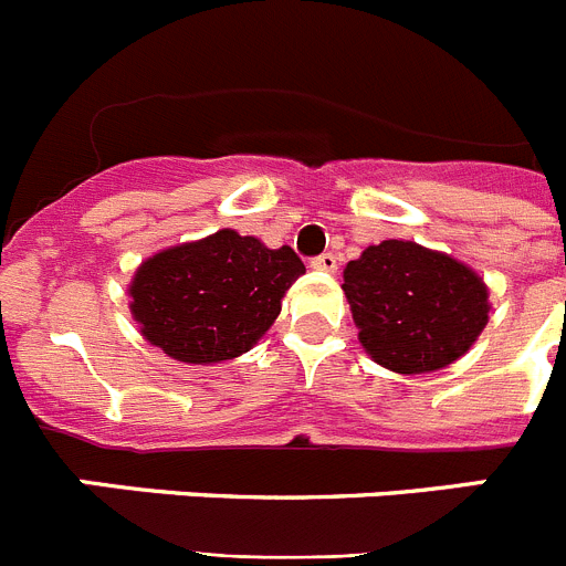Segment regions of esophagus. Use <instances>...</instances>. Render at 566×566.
<instances>
[{
	"label": "esophagus",
	"mask_w": 566,
	"mask_h": 566,
	"mask_svg": "<svg viewBox=\"0 0 566 566\" xmlns=\"http://www.w3.org/2000/svg\"><path fill=\"white\" fill-rule=\"evenodd\" d=\"M312 269H314V272L334 274V272H337V258H334L332 252L319 254V258H314V260H312Z\"/></svg>",
	"instance_id": "1"
}]
</instances>
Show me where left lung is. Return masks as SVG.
I'll list each match as a JSON object with an SVG mask.
<instances>
[{"label": "left lung", "instance_id": "1", "mask_svg": "<svg viewBox=\"0 0 566 566\" xmlns=\"http://www.w3.org/2000/svg\"><path fill=\"white\" fill-rule=\"evenodd\" d=\"M359 345L394 374H431L470 352L488 326L479 272L413 240H382L343 269Z\"/></svg>", "mask_w": 566, "mask_h": 566}]
</instances>
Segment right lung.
Here are the masks:
<instances>
[{
    "instance_id": "1",
    "label": "right lung",
    "mask_w": 566,
    "mask_h": 566,
    "mask_svg": "<svg viewBox=\"0 0 566 566\" xmlns=\"http://www.w3.org/2000/svg\"><path fill=\"white\" fill-rule=\"evenodd\" d=\"M306 274L292 247L218 229L161 249L129 280V314L149 345L187 365L247 354L272 328L294 280Z\"/></svg>"
}]
</instances>
